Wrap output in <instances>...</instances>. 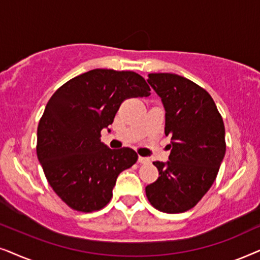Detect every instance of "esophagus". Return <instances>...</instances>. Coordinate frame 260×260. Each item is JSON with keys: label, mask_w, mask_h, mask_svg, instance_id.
<instances>
[{"label": "esophagus", "mask_w": 260, "mask_h": 260, "mask_svg": "<svg viewBox=\"0 0 260 260\" xmlns=\"http://www.w3.org/2000/svg\"><path fill=\"white\" fill-rule=\"evenodd\" d=\"M138 161H139L140 164H147V162H150V159L145 158V157H141V155H139V158H138Z\"/></svg>", "instance_id": "34e87169"}]
</instances>
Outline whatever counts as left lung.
Instances as JSON below:
<instances>
[{
	"mask_svg": "<svg viewBox=\"0 0 260 260\" xmlns=\"http://www.w3.org/2000/svg\"><path fill=\"white\" fill-rule=\"evenodd\" d=\"M148 83L165 107L168 162L154 161L159 177L145 188L148 202L162 213L191 209L215 181L226 152L224 124L212 96L175 74H150Z\"/></svg>",
	"mask_w": 260,
	"mask_h": 260,
	"instance_id": "1",
	"label": "left lung"
}]
</instances>
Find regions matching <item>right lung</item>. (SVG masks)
Here are the masks:
<instances>
[{
  "label": "right lung",
  "mask_w": 260,
  "mask_h": 260,
  "mask_svg": "<svg viewBox=\"0 0 260 260\" xmlns=\"http://www.w3.org/2000/svg\"><path fill=\"white\" fill-rule=\"evenodd\" d=\"M150 90L133 71L95 69L51 96L38 124L37 154L47 182L71 209H102L120 172L137 162L132 148L110 150L100 137L124 100L148 96Z\"/></svg>",
  "instance_id": "obj_1"
}]
</instances>
